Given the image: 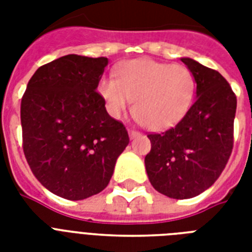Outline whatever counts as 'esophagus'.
<instances>
[{
  "mask_svg": "<svg viewBox=\"0 0 252 252\" xmlns=\"http://www.w3.org/2000/svg\"><path fill=\"white\" fill-rule=\"evenodd\" d=\"M138 136H141V133L140 132H137V130H134V129H129V137L133 140V138L138 137Z\"/></svg>",
  "mask_w": 252,
  "mask_h": 252,
  "instance_id": "34e87169",
  "label": "esophagus"
}]
</instances>
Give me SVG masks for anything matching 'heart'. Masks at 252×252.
<instances>
[{"instance_id":"heart-1","label":"heart","mask_w":252,"mask_h":252,"mask_svg":"<svg viewBox=\"0 0 252 252\" xmlns=\"http://www.w3.org/2000/svg\"><path fill=\"white\" fill-rule=\"evenodd\" d=\"M115 77L98 85L108 112L119 118L133 100L134 118L148 129L175 126L195 102L196 78L184 65L138 59L123 64Z\"/></svg>"}]
</instances>
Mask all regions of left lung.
<instances>
[{"label":"left lung","instance_id":"1","mask_svg":"<svg viewBox=\"0 0 252 252\" xmlns=\"http://www.w3.org/2000/svg\"><path fill=\"white\" fill-rule=\"evenodd\" d=\"M196 78V99L186 116L163 133L148 134L150 183L171 199L200 195L219 179L233 150L237 96L217 70L182 59Z\"/></svg>","mask_w":252,"mask_h":252}]
</instances>
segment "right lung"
<instances>
[{
	"label": "right lung",
	"mask_w": 252,
	"mask_h": 252,
	"mask_svg": "<svg viewBox=\"0 0 252 252\" xmlns=\"http://www.w3.org/2000/svg\"><path fill=\"white\" fill-rule=\"evenodd\" d=\"M107 57L66 55L43 65L21 103L23 152L36 179L55 195L84 200L110 183L129 137L108 115L98 89Z\"/></svg>",
	"instance_id": "obj_1"
}]
</instances>
